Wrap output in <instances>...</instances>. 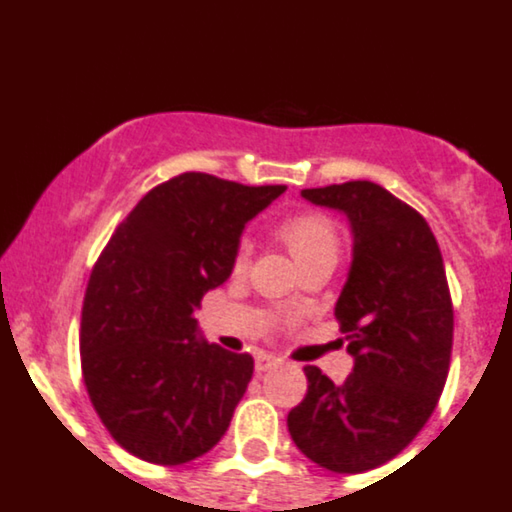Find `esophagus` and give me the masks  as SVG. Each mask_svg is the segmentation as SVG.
I'll return each instance as SVG.
<instances>
[{
    "instance_id": "obj_1",
    "label": "esophagus",
    "mask_w": 512,
    "mask_h": 512,
    "mask_svg": "<svg viewBox=\"0 0 512 512\" xmlns=\"http://www.w3.org/2000/svg\"><path fill=\"white\" fill-rule=\"evenodd\" d=\"M274 365H279V358H274L270 353H257L255 355V370L257 373H265V370L274 368Z\"/></svg>"
}]
</instances>
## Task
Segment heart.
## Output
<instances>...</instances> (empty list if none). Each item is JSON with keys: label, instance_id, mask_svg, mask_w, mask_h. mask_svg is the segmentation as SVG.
Segmentation results:
<instances>
[{"label": "heart", "instance_id": "b5f03b06", "mask_svg": "<svg viewBox=\"0 0 512 512\" xmlns=\"http://www.w3.org/2000/svg\"><path fill=\"white\" fill-rule=\"evenodd\" d=\"M279 238L289 247V252H292L299 267L316 260H336L338 255L336 225L321 213H299L282 220V225H279ZM247 257H250V245L242 242L238 247L235 265L245 267Z\"/></svg>", "mask_w": 512, "mask_h": 512}]
</instances>
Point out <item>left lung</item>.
Wrapping results in <instances>:
<instances>
[{"label": "left lung", "mask_w": 512, "mask_h": 512, "mask_svg": "<svg viewBox=\"0 0 512 512\" xmlns=\"http://www.w3.org/2000/svg\"><path fill=\"white\" fill-rule=\"evenodd\" d=\"M346 215L353 257L336 319L353 373L333 385L306 365V397L287 427L301 454L333 473H363L400 454L437 407L449 375L454 309L427 220L373 181L304 188Z\"/></svg>", "instance_id": "left-lung-1"}]
</instances>
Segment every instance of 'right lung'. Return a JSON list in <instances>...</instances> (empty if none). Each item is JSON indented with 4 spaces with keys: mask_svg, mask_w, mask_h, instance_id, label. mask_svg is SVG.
<instances>
[{
    "mask_svg": "<svg viewBox=\"0 0 512 512\" xmlns=\"http://www.w3.org/2000/svg\"><path fill=\"white\" fill-rule=\"evenodd\" d=\"M284 191L188 171L152 188L107 242L83 301L80 365L102 424L137 459L186 464L228 432L255 360L208 343L193 311Z\"/></svg>",
    "mask_w": 512,
    "mask_h": 512,
    "instance_id": "obj_1",
    "label": "right lung"
}]
</instances>
